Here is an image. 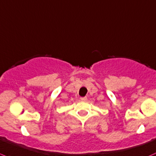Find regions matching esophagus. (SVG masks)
I'll list each match as a JSON object with an SVG mask.
<instances>
[{
	"mask_svg": "<svg viewBox=\"0 0 156 156\" xmlns=\"http://www.w3.org/2000/svg\"><path fill=\"white\" fill-rule=\"evenodd\" d=\"M80 100H81V101H86V100H87V98H86V97H81V98H80Z\"/></svg>",
	"mask_w": 156,
	"mask_h": 156,
	"instance_id": "1",
	"label": "esophagus"
}]
</instances>
